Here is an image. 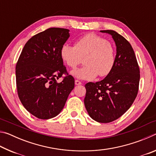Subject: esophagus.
I'll use <instances>...</instances> for the list:
<instances>
[{"instance_id": "esophagus-1", "label": "esophagus", "mask_w": 156, "mask_h": 156, "mask_svg": "<svg viewBox=\"0 0 156 156\" xmlns=\"http://www.w3.org/2000/svg\"><path fill=\"white\" fill-rule=\"evenodd\" d=\"M81 84L82 83H81L80 81H79L78 80H75V84H76V85H80V84Z\"/></svg>"}]
</instances>
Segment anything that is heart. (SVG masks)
Instances as JSON below:
<instances>
[{"mask_svg": "<svg viewBox=\"0 0 156 156\" xmlns=\"http://www.w3.org/2000/svg\"><path fill=\"white\" fill-rule=\"evenodd\" d=\"M60 56L68 67L74 69L84 58V67L71 72L80 80H91L99 75L107 76L112 72L115 62L114 47L103 37L94 33L79 38L75 46L64 44L60 49Z\"/></svg>", "mask_w": 156, "mask_h": 156, "instance_id": "1", "label": "heart"}]
</instances>
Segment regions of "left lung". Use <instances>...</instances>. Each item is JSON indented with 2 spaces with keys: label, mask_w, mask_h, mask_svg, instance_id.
<instances>
[{
  "label": "left lung",
  "mask_w": 156,
  "mask_h": 156,
  "mask_svg": "<svg viewBox=\"0 0 156 156\" xmlns=\"http://www.w3.org/2000/svg\"><path fill=\"white\" fill-rule=\"evenodd\" d=\"M112 36L116 46L114 67L103 80L85 84L84 106L92 119L111 122L133 104L138 91L140 69L130 43L113 30H101Z\"/></svg>",
  "instance_id": "left-lung-1"
}]
</instances>
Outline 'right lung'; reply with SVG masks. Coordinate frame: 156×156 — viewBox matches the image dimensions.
<instances>
[{"label": "right lung", "instance_id": "add662e5", "mask_svg": "<svg viewBox=\"0 0 156 156\" xmlns=\"http://www.w3.org/2000/svg\"><path fill=\"white\" fill-rule=\"evenodd\" d=\"M67 29L52 27L29 40L16 67L18 95L31 114L47 120L62 110L69 95L74 88V78L67 72L60 56V49L69 38Z\"/></svg>", "mask_w": 156, "mask_h": 156}]
</instances>
